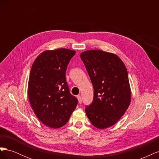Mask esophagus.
<instances>
[{"label": "esophagus", "instance_id": "esophagus-1", "mask_svg": "<svg viewBox=\"0 0 159 159\" xmlns=\"http://www.w3.org/2000/svg\"><path fill=\"white\" fill-rule=\"evenodd\" d=\"M77 98H78V102H79V103H81V102H82V101H81V95H78L77 96Z\"/></svg>", "mask_w": 159, "mask_h": 159}]
</instances>
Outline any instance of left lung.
Here are the masks:
<instances>
[{
  "instance_id": "left-lung-1",
  "label": "left lung",
  "mask_w": 159,
  "mask_h": 159,
  "mask_svg": "<svg viewBox=\"0 0 159 159\" xmlns=\"http://www.w3.org/2000/svg\"><path fill=\"white\" fill-rule=\"evenodd\" d=\"M80 57L93 86V100L85 113L95 127L113 126L125 113L131 91L125 66L120 57L100 50L81 53Z\"/></svg>"
}]
</instances>
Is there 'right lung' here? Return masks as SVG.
<instances>
[{"instance_id":"obj_1","label":"right lung","mask_w":159,"mask_h":159,"mask_svg":"<svg viewBox=\"0 0 159 159\" xmlns=\"http://www.w3.org/2000/svg\"><path fill=\"white\" fill-rule=\"evenodd\" d=\"M75 51L66 48L46 50L34 61L28 85L33 111L50 128L63 127L78 105L70 93L66 71Z\"/></svg>"}]
</instances>
